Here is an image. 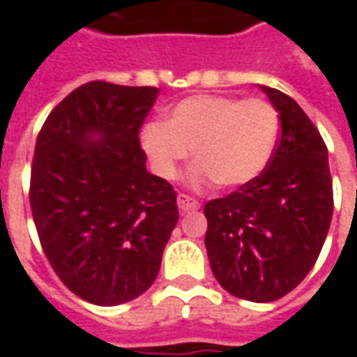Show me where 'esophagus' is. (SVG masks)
<instances>
[{
  "label": "esophagus",
  "mask_w": 357,
  "mask_h": 357,
  "mask_svg": "<svg viewBox=\"0 0 357 357\" xmlns=\"http://www.w3.org/2000/svg\"><path fill=\"white\" fill-rule=\"evenodd\" d=\"M178 208L181 212H191V210H199L201 208V202L193 199V197H189V195L179 193L178 195Z\"/></svg>",
  "instance_id": "obj_1"
}]
</instances>
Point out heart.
<instances>
[{
    "instance_id": "obj_1",
    "label": "heart",
    "mask_w": 357,
    "mask_h": 357,
    "mask_svg": "<svg viewBox=\"0 0 357 357\" xmlns=\"http://www.w3.org/2000/svg\"><path fill=\"white\" fill-rule=\"evenodd\" d=\"M277 139L279 114L271 102L227 95H191L168 110L166 122L141 130V147L160 178H178L193 151L199 160L191 170L195 185L252 181L266 170Z\"/></svg>"
}]
</instances>
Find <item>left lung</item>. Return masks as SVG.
<instances>
[{
    "instance_id": "left-lung-1",
    "label": "left lung",
    "mask_w": 357,
    "mask_h": 357,
    "mask_svg": "<svg viewBox=\"0 0 357 357\" xmlns=\"http://www.w3.org/2000/svg\"><path fill=\"white\" fill-rule=\"evenodd\" d=\"M279 112L281 133L266 170L204 204L210 268L233 296L273 302L314 268L333 218L329 156L298 102L260 86Z\"/></svg>"
}]
</instances>
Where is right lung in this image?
<instances>
[{"mask_svg": "<svg viewBox=\"0 0 357 357\" xmlns=\"http://www.w3.org/2000/svg\"><path fill=\"white\" fill-rule=\"evenodd\" d=\"M158 89L88 82L51 110L36 141L30 208L59 279L116 306L155 283L178 224L176 191L147 172L139 128Z\"/></svg>", "mask_w": 357, "mask_h": 357, "instance_id": "add662e5", "label": "right lung"}]
</instances>
